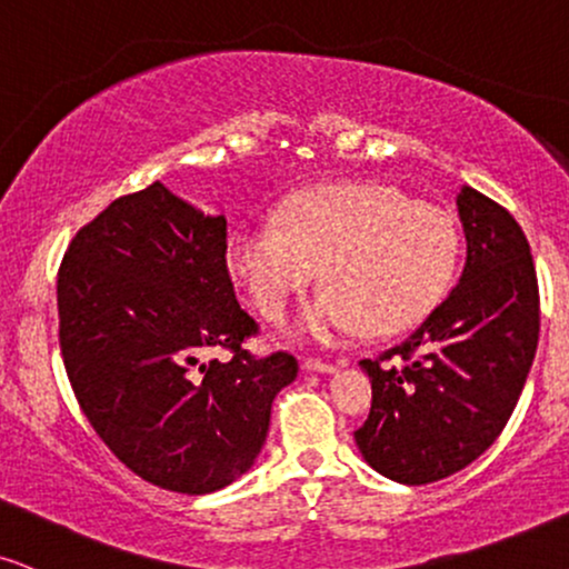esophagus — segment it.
<instances>
[{"mask_svg":"<svg viewBox=\"0 0 569 569\" xmlns=\"http://www.w3.org/2000/svg\"><path fill=\"white\" fill-rule=\"evenodd\" d=\"M303 367H306L308 371H327V375H329V371L338 369V363L327 361V359H319V356H306Z\"/></svg>","mask_w":569,"mask_h":569,"instance_id":"34e87169","label":"esophagus"}]
</instances>
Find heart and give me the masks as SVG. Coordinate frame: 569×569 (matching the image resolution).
<instances>
[{
	"mask_svg": "<svg viewBox=\"0 0 569 569\" xmlns=\"http://www.w3.org/2000/svg\"><path fill=\"white\" fill-rule=\"evenodd\" d=\"M456 258L451 216L385 184L303 189L279 208V223H242L227 242L229 273L266 319H282L321 266L325 290L300 319V332L321 342L427 317Z\"/></svg>",
	"mask_w": 569,
	"mask_h": 569,
	"instance_id": "1",
	"label": "heart"
}]
</instances>
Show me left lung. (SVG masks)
Wrapping results in <instances>:
<instances>
[{
    "instance_id": "8db88e82",
    "label": "left lung",
    "mask_w": 569,
    "mask_h": 569,
    "mask_svg": "<svg viewBox=\"0 0 569 569\" xmlns=\"http://www.w3.org/2000/svg\"><path fill=\"white\" fill-rule=\"evenodd\" d=\"M456 206L467 237L459 284L403 342L361 361L371 409L356 446L406 486L443 480L490 448L538 348L541 298L522 227L472 187Z\"/></svg>"
}]
</instances>
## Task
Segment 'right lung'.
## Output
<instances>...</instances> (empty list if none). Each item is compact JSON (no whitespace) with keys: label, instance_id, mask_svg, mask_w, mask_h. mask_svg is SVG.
Segmentation results:
<instances>
[{"label":"right lung","instance_id":"right-lung-1","mask_svg":"<svg viewBox=\"0 0 569 569\" xmlns=\"http://www.w3.org/2000/svg\"><path fill=\"white\" fill-rule=\"evenodd\" d=\"M60 350L102 443L152 486L213 493L261 453L296 356H252L258 321L227 266V219L156 181L76 231L58 271ZM208 349L227 360L202 362Z\"/></svg>","mask_w":569,"mask_h":569}]
</instances>
